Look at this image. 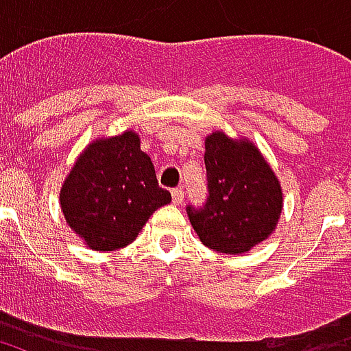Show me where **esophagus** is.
I'll use <instances>...</instances> for the list:
<instances>
[{
  "label": "esophagus",
  "instance_id": "esophagus-1",
  "mask_svg": "<svg viewBox=\"0 0 351 351\" xmlns=\"http://www.w3.org/2000/svg\"><path fill=\"white\" fill-rule=\"evenodd\" d=\"M171 195H173V203L175 205H180L184 201V190L182 188H175V190L171 191Z\"/></svg>",
  "mask_w": 351,
  "mask_h": 351
}]
</instances>
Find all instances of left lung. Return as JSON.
<instances>
[{
  "label": "left lung",
  "instance_id": "1",
  "mask_svg": "<svg viewBox=\"0 0 351 351\" xmlns=\"http://www.w3.org/2000/svg\"><path fill=\"white\" fill-rule=\"evenodd\" d=\"M208 199L188 206L201 243L220 254H244L276 229L284 206L282 186L250 138L214 131L205 141Z\"/></svg>",
  "mask_w": 351,
  "mask_h": 351
}]
</instances>
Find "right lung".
I'll use <instances>...</instances> for the list:
<instances>
[{
    "label": "right lung",
    "instance_id": "right-lung-1",
    "mask_svg": "<svg viewBox=\"0 0 351 351\" xmlns=\"http://www.w3.org/2000/svg\"><path fill=\"white\" fill-rule=\"evenodd\" d=\"M167 203L171 193L158 186L152 161L131 130L92 141L60 190L67 226L97 252L133 243L148 218Z\"/></svg>",
    "mask_w": 351,
    "mask_h": 351
}]
</instances>
